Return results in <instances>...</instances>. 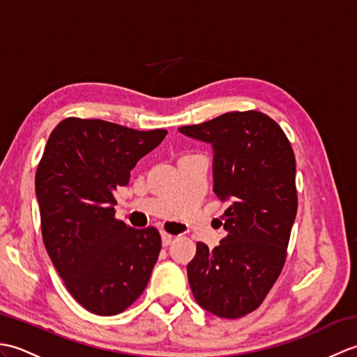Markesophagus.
Here are the masks:
<instances>
[{
    "label": "esophagus",
    "instance_id": "34e87169",
    "mask_svg": "<svg viewBox=\"0 0 357 357\" xmlns=\"http://www.w3.org/2000/svg\"><path fill=\"white\" fill-rule=\"evenodd\" d=\"M161 238H162V245L167 247V245L172 244V241H173L174 236H173V234H170V233L162 231V233H161Z\"/></svg>",
    "mask_w": 357,
    "mask_h": 357
}]
</instances>
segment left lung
Returning <instances> with one entry per match:
<instances>
[{
	"label": "left lung",
	"mask_w": 357,
	"mask_h": 357,
	"mask_svg": "<svg viewBox=\"0 0 357 357\" xmlns=\"http://www.w3.org/2000/svg\"><path fill=\"white\" fill-rule=\"evenodd\" d=\"M213 146V192L230 201L218 227L221 244H196L187 265L198 304L225 319L259 307L287 259L298 211L296 159L287 135L262 112H230L207 123L179 127Z\"/></svg>",
	"instance_id": "obj_1"
}]
</instances>
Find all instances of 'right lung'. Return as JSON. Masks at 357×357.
Returning a JSON list of instances; mask_svg holds the SVG:
<instances>
[{
  "mask_svg": "<svg viewBox=\"0 0 357 357\" xmlns=\"http://www.w3.org/2000/svg\"><path fill=\"white\" fill-rule=\"evenodd\" d=\"M165 135L70 116L45 144L35 176L43 241L66 288L90 313H123L149 284L161 234L126 225L113 206L116 188Z\"/></svg>",
  "mask_w": 357,
  "mask_h": 357,
  "instance_id": "1",
  "label": "right lung"
}]
</instances>
